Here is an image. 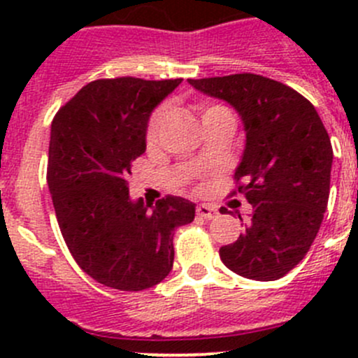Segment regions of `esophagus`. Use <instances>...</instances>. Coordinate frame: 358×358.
I'll return each mask as SVG.
<instances>
[{"mask_svg":"<svg viewBox=\"0 0 358 358\" xmlns=\"http://www.w3.org/2000/svg\"><path fill=\"white\" fill-rule=\"evenodd\" d=\"M196 211H197V215L202 216V218H206V220H211L216 216V209L213 208L211 204H199L197 206Z\"/></svg>","mask_w":358,"mask_h":358,"instance_id":"1","label":"esophagus"}]
</instances>
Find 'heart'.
Returning <instances> with one entry per match:
<instances>
[{
	"label": "heart",
	"instance_id": "heart-1",
	"mask_svg": "<svg viewBox=\"0 0 358 358\" xmlns=\"http://www.w3.org/2000/svg\"><path fill=\"white\" fill-rule=\"evenodd\" d=\"M216 112H230V110L223 106H206L204 109H202V117H204V115L216 114ZM166 115H168V109H166V107H161V109H157L152 114L149 124H147V142L149 143H154L157 140L159 131H161V126L162 122H164Z\"/></svg>",
	"mask_w": 358,
	"mask_h": 358
}]
</instances>
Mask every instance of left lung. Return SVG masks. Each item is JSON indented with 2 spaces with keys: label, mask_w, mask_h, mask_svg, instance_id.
I'll list each match as a JSON object with an SVG mask.
<instances>
[{
  "label": "left lung",
  "mask_w": 358,
  "mask_h": 358,
  "mask_svg": "<svg viewBox=\"0 0 358 358\" xmlns=\"http://www.w3.org/2000/svg\"><path fill=\"white\" fill-rule=\"evenodd\" d=\"M189 83L236 107L246 128L232 196L243 194L252 213L239 239L220 248V258L246 279H280L305 258L324 220L333 164L329 135L315 107L275 79L244 72Z\"/></svg>",
  "instance_id": "8db88e82"
}]
</instances>
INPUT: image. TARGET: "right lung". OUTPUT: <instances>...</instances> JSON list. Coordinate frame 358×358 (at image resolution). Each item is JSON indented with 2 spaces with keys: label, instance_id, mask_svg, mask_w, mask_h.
Here are the masks:
<instances>
[{
  "label": "right lung",
  "instance_id": "add662e5",
  "mask_svg": "<svg viewBox=\"0 0 358 358\" xmlns=\"http://www.w3.org/2000/svg\"><path fill=\"white\" fill-rule=\"evenodd\" d=\"M180 83L96 79L53 117L46 180L57 222L76 263L107 287L142 291L161 282L173 268V232L196 216L182 197L166 196L149 209L128 196L150 112Z\"/></svg>",
  "mask_w": 358,
  "mask_h": 358
}]
</instances>
